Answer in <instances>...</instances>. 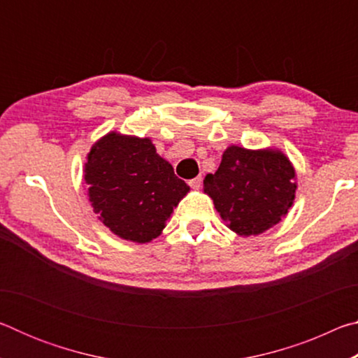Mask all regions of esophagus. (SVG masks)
Here are the masks:
<instances>
[{"label": "esophagus", "mask_w": 358, "mask_h": 358, "mask_svg": "<svg viewBox=\"0 0 358 358\" xmlns=\"http://www.w3.org/2000/svg\"><path fill=\"white\" fill-rule=\"evenodd\" d=\"M189 186L192 187V189H199V187L202 186V177H196L189 180Z\"/></svg>", "instance_id": "34e87169"}]
</instances>
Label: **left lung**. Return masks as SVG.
<instances>
[{
    "mask_svg": "<svg viewBox=\"0 0 358 358\" xmlns=\"http://www.w3.org/2000/svg\"><path fill=\"white\" fill-rule=\"evenodd\" d=\"M203 192L227 227L240 237L260 235L287 215L296 192V172L280 148L250 150L230 145Z\"/></svg>",
    "mask_w": 358,
    "mask_h": 358,
    "instance_id": "obj_1",
    "label": "left lung"
}]
</instances>
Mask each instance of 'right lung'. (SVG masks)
<instances>
[{
  "label": "right lung",
  "mask_w": 358,
  "mask_h": 358,
  "mask_svg": "<svg viewBox=\"0 0 358 358\" xmlns=\"http://www.w3.org/2000/svg\"><path fill=\"white\" fill-rule=\"evenodd\" d=\"M83 177L99 221L117 237L148 243L159 237L173 208L189 192L148 137L110 131L93 143Z\"/></svg>",
  "instance_id": "add662e5"
}]
</instances>
